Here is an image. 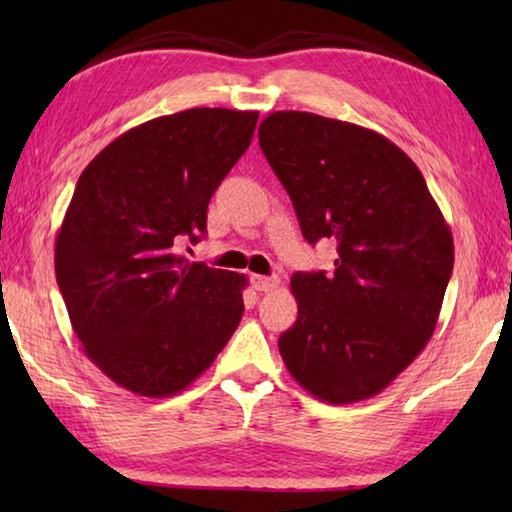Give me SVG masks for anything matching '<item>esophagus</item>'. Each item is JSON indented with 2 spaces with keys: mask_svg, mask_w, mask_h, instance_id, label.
I'll use <instances>...</instances> for the list:
<instances>
[{
  "mask_svg": "<svg viewBox=\"0 0 512 512\" xmlns=\"http://www.w3.org/2000/svg\"><path fill=\"white\" fill-rule=\"evenodd\" d=\"M250 284H253V289L257 291H273L277 284H280V277H266V275H253L250 277Z\"/></svg>",
  "mask_w": 512,
  "mask_h": 512,
  "instance_id": "34e87169",
  "label": "esophagus"
}]
</instances>
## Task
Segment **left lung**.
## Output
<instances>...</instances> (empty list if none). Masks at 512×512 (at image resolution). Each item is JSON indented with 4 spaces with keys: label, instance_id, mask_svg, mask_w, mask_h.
<instances>
[{
    "label": "left lung",
    "instance_id": "1",
    "mask_svg": "<svg viewBox=\"0 0 512 512\" xmlns=\"http://www.w3.org/2000/svg\"><path fill=\"white\" fill-rule=\"evenodd\" d=\"M259 146L309 244L336 239L334 275L296 273L280 336L291 377L329 404L375 397L424 350L454 268L452 230L420 169L370 128L280 110Z\"/></svg>",
    "mask_w": 512,
    "mask_h": 512
}]
</instances>
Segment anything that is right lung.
<instances>
[{"mask_svg": "<svg viewBox=\"0 0 512 512\" xmlns=\"http://www.w3.org/2000/svg\"><path fill=\"white\" fill-rule=\"evenodd\" d=\"M257 110L192 108L112 140L83 169L56 235V280L88 359L117 386L171 397L212 366L248 277L189 262L207 203L244 155Z\"/></svg>", "mask_w": 512, "mask_h": 512, "instance_id": "add662e5", "label": "right lung"}]
</instances>
